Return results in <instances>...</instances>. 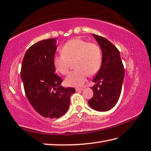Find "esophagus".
<instances>
[{
    "instance_id": "34e87169",
    "label": "esophagus",
    "mask_w": 151,
    "mask_h": 151,
    "mask_svg": "<svg viewBox=\"0 0 151 151\" xmlns=\"http://www.w3.org/2000/svg\"><path fill=\"white\" fill-rule=\"evenodd\" d=\"M82 90H83V88H76V91H81Z\"/></svg>"
}]
</instances>
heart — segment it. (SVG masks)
Masks as SVG:
<instances>
[{"label": "heart", "mask_w": 151, "mask_h": 151, "mask_svg": "<svg viewBox=\"0 0 151 151\" xmlns=\"http://www.w3.org/2000/svg\"><path fill=\"white\" fill-rule=\"evenodd\" d=\"M61 54L55 55L53 63L56 71L65 75L69 73L73 62L75 70L65 78L68 86L79 87L84 84L88 75L93 76L99 71L102 63L101 48L94 43L81 38H73L62 46Z\"/></svg>", "instance_id": "1"}]
</instances>
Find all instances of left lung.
Masks as SVG:
<instances>
[{
	"mask_svg": "<svg viewBox=\"0 0 151 151\" xmlns=\"http://www.w3.org/2000/svg\"><path fill=\"white\" fill-rule=\"evenodd\" d=\"M102 51V63L99 72L93 78L96 83L91 88L92 98L88 101L94 110L107 111L119 100L124 78V69L120 52L105 38L93 34Z\"/></svg>",
	"mask_w": 151,
	"mask_h": 151,
	"instance_id": "1",
	"label": "left lung"
}]
</instances>
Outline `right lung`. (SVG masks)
Returning a JSON list of instances; mask_svg holds the SVG:
<instances>
[{
    "label": "right lung",
    "mask_w": 151,
    "mask_h": 151,
    "mask_svg": "<svg viewBox=\"0 0 151 151\" xmlns=\"http://www.w3.org/2000/svg\"><path fill=\"white\" fill-rule=\"evenodd\" d=\"M57 50L55 38L35 43L23 58L21 69L25 95L41 116L58 119L66 113L74 88H63V80L55 73L53 60Z\"/></svg>",
    "instance_id": "1"
}]
</instances>
